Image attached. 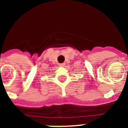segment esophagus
Instances as JSON below:
<instances>
[{"label": "esophagus", "mask_w": 128, "mask_h": 128, "mask_svg": "<svg viewBox=\"0 0 128 128\" xmlns=\"http://www.w3.org/2000/svg\"><path fill=\"white\" fill-rule=\"evenodd\" d=\"M65 63H60V65H59V66H65Z\"/></svg>", "instance_id": "1"}]
</instances>
